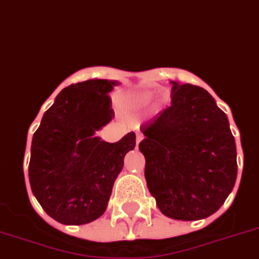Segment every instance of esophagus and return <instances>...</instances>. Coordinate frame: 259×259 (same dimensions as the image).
I'll list each match as a JSON object with an SVG mask.
<instances>
[{
    "label": "esophagus",
    "instance_id": "obj_1",
    "mask_svg": "<svg viewBox=\"0 0 259 259\" xmlns=\"http://www.w3.org/2000/svg\"><path fill=\"white\" fill-rule=\"evenodd\" d=\"M141 140H143V135H141L140 132H138V134H136V145L140 144Z\"/></svg>",
    "mask_w": 259,
    "mask_h": 259
}]
</instances>
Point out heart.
I'll return each mask as SVG.
<instances>
[{
  "label": "heart",
  "instance_id": "heart-1",
  "mask_svg": "<svg viewBox=\"0 0 259 259\" xmlns=\"http://www.w3.org/2000/svg\"><path fill=\"white\" fill-rule=\"evenodd\" d=\"M151 94H147V93H140V94H136L131 98L130 103L135 107H139V106H143L145 103L149 102V99H151Z\"/></svg>",
  "mask_w": 259,
  "mask_h": 259
}]
</instances>
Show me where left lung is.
Returning <instances> with one entry per match:
<instances>
[{
	"instance_id": "left-lung-1",
	"label": "left lung",
	"mask_w": 259,
	"mask_h": 259,
	"mask_svg": "<svg viewBox=\"0 0 259 259\" xmlns=\"http://www.w3.org/2000/svg\"><path fill=\"white\" fill-rule=\"evenodd\" d=\"M171 105L147 124L139 149L149 193L163 215L200 220L215 213L237 178L235 138L207 90L171 81Z\"/></svg>"
}]
</instances>
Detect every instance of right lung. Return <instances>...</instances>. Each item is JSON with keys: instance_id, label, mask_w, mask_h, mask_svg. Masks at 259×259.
<instances>
[{"instance_id": "right-lung-1", "label": "right lung", "mask_w": 259, "mask_h": 259, "mask_svg": "<svg viewBox=\"0 0 259 259\" xmlns=\"http://www.w3.org/2000/svg\"><path fill=\"white\" fill-rule=\"evenodd\" d=\"M114 85L89 79L63 89L32 136L31 190L61 224H88L103 215L125 153L136 145L135 132L118 143L96 136L115 116L108 96Z\"/></svg>"}]
</instances>
